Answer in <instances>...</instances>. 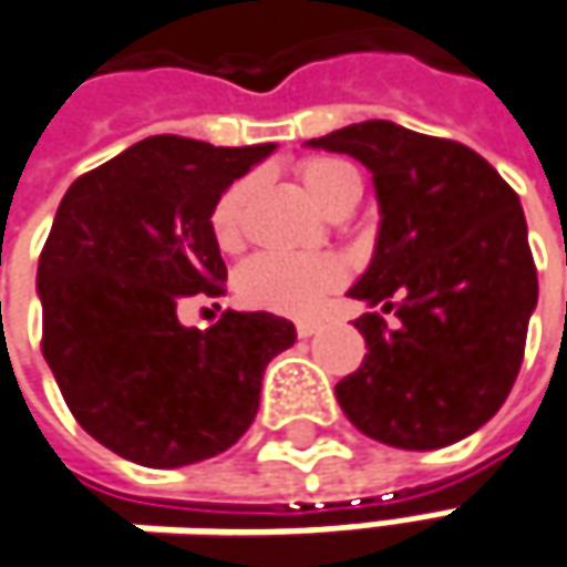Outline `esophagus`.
I'll return each instance as SVG.
<instances>
[{"label": "esophagus", "instance_id": "esophagus-1", "mask_svg": "<svg viewBox=\"0 0 567 567\" xmlns=\"http://www.w3.org/2000/svg\"><path fill=\"white\" fill-rule=\"evenodd\" d=\"M295 329H298V336H301V339H310V336H313V332L320 329V322H317V320H301L298 326H295Z\"/></svg>", "mask_w": 567, "mask_h": 567}]
</instances>
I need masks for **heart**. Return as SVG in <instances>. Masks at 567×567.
I'll return each mask as SVG.
<instances>
[{"label": "heart", "mask_w": 567, "mask_h": 567, "mask_svg": "<svg viewBox=\"0 0 567 567\" xmlns=\"http://www.w3.org/2000/svg\"><path fill=\"white\" fill-rule=\"evenodd\" d=\"M303 190L326 213L342 197H361V172L336 159V156H310L298 166ZM247 182H235L219 194L209 209V231L219 250L231 254L245 241V204ZM342 266L332 257H307V254H257L235 276V295L245 307L285 313V317H310L320 303L342 285Z\"/></svg>", "instance_id": "heart-1"}]
</instances>
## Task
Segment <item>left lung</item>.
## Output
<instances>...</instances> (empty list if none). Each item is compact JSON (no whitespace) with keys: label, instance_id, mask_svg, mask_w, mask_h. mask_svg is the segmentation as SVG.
Here are the masks:
<instances>
[{"label":"left lung","instance_id":"1","mask_svg":"<svg viewBox=\"0 0 567 567\" xmlns=\"http://www.w3.org/2000/svg\"><path fill=\"white\" fill-rule=\"evenodd\" d=\"M373 172L380 238L351 298L363 313V363L336 385L363 436L430 452L471 436L517 380L537 266L524 209L480 153L395 122H361L307 141Z\"/></svg>","mask_w":567,"mask_h":567}]
</instances>
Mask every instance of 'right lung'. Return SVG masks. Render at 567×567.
Returning <instances> with one entry per match:
<instances>
[{"label":"right lung","instance_id":"1","mask_svg":"<svg viewBox=\"0 0 567 567\" xmlns=\"http://www.w3.org/2000/svg\"><path fill=\"white\" fill-rule=\"evenodd\" d=\"M272 150L159 134L65 190L37 269L40 348L74 420L115 455L182 467L231 449L266 363L295 344L266 310H225L204 332L178 320L190 298L225 295L209 209Z\"/></svg>","mask_w":567,"mask_h":567}]
</instances>
